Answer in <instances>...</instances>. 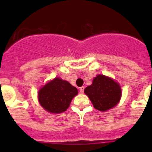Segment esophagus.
<instances>
[{"label":"esophagus","instance_id":"obj_1","mask_svg":"<svg viewBox=\"0 0 152 152\" xmlns=\"http://www.w3.org/2000/svg\"><path fill=\"white\" fill-rule=\"evenodd\" d=\"M84 90H85V87H79V92H80V93H84Z\"/></svg>","mask_w":152,"mask_h":152}]
</instances>
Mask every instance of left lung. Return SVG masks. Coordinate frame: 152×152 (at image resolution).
Masks as SVG:
<instances>
[{"label": "left lung", "instance_id": "8db88e82", "mask_svg": "<svg viewBox=\"0 0 152 152\" xmlns=\"http://www.w3.org/2000/svg\"><path fill=\"white\" fill-rule=\"evenodd\" d=\"M85 93L96 110L104 112L118 103L121 97V89L111 78L98 75L92 85L85 89Z\"/></svg>", "mask_w": 152, "mask_h": 152}]
</instances>
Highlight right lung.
<instances>
[{
    "mask_svg": "<svg viewBox=\"0 0 152 152\" xmlns=\"http://www.w3.org/2000/svg\"><path fill=\"white\" fill-rule=\"evenodd\" d=\"M77 94V89L68 82L55 78L39 90L38 99L48 112L61 113L68 108L72 99Z\"/></svg>",
    "mask_w": 152,
    "mask_h": 152,
    "instance_id": "add662e5",
    "label": "right lung"
}]
</instances>
